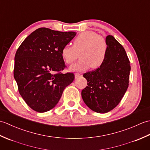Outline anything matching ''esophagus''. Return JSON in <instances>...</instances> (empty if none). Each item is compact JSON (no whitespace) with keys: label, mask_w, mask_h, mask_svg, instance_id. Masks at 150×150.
<instances>
[{"label":"esophagus","mask_w":150,"mask_h":150,"mask_svg":"<svg viewBox=\"0 0 150 150\" xmlns=\"http://www.w3.org/2000/svg\"><path fill=\"white\" fill-rule=\"evenodd\" d=\"M81 75L80 74V73H76L75 74V79H78V78H79L80 77H81Z\"/></svg>","instance_id":"esophagus-1"}]
</instances>
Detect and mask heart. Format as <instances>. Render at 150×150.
<instances>
[{
    "instance_id": "heart-1",
    "label": "heart",
    "mask_w": 150,
    "mask_h": 150,
    "mask_svg": "<svg viewBox=\"0 0 150 150\" xmlns=\"http://www.w3.org/2000/svg\"><path fill=\"white\" fill-rule=\"evenodd\" d=\"M108 46L106 41L94 31H85L73 40V46L66 45L61 50L64 62L71 64L78 58L81 59L70 66L72 71H84L92 68L97 69L103 64L106 58Z\"/></svg>"
}]
</instances>
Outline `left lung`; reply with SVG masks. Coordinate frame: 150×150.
<instances>
[{
	"label": "left lung",
	"instance_id": "obj_1",
	"mask_svg": "<svg viewBox=\"0 0 150 150\" xmlns=\"http://www.w3.org/2000/svg\"><path fill=\"white\" fill-rule=\"evenodd\" d=\"M106 58L100 68L86 73L87 86L81 92L84 103L91 110L107 113L115 108L129 85V60L122 46L112 35L106 37Z\"/></svg>",
	"mask_w": 150,
	"mask_h": 150
}]
</instances>
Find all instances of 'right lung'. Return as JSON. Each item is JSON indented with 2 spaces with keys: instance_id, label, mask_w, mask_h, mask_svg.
Returning a JSON list of instances; mask_svg holds the SVG:
<instances>
[{
  "instance_id": "right-lung-1",
  "label": "right lung",
  "mask_w": 150,
  "mask_h": 150,
  "mask_svg": "<svg viewBox=\"0 0 150 150\" xmlns=\"http://www.w3.org/2000/svg\"><path fill=\"white\" fill-rule=\"evenodd\" d=\"M76 34L40 28L19 46L13 75L19 93L32 110L40 113L52 110L65 88L74 80L73 73L60 71L66 68L61 50Z\"/></svg>"
}]
</instances>
